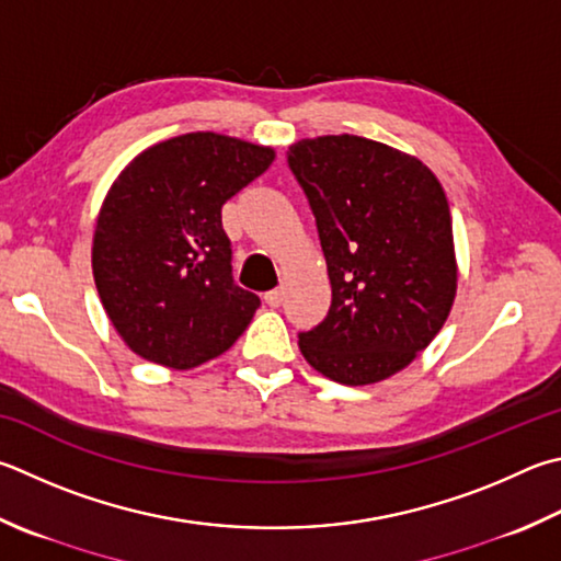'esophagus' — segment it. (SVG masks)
Returning a JSON list of instances; mask_svg holds the SVG:
<instances>
[{
  "instance_id": "obj_1",
  "label": "esophagus",
  "mask_w": 561,
  "mask_h": 561,
  "mask_svg": "<svg viewBox=\"0 0 561 561\" xmlns=\"http://www.w3.org/2000/svg\"><path fill=\"white\" fill-rule=\"evenodd\" d=\"M282 301H284V291L282 289H274V291L264 294V304H267V307H272V309H279Z\"/></svg>"
}]
</instances>
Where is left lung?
Wrapping results in <instances>:
<instances>
[{
  "instance_id": "left-lung-1",
  "label": "left lung",
  "mask_w": 561,
  "mask_h": 561,
  "mask_svg": "<svg viewBox=\"0 0 561 561\" xmlns=\"http://www.w3.org/2000/svg\"><path fill=\"white\" fill-rule=\"evenodd\" d=\"M289 167L316 216L331 309L299 335L316 373L373 385L404 370L442 331L458 262L442 181L407 151L358 135L289 147Z\"/></svg>"
}]
</instances>
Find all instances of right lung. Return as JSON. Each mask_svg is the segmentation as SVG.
I'll use <instances>...</instances> for the list:
<instances>
[{
  "label": "right lung",
  "instance_id": "right-lung-1",
  "mask_svg": "<svg viewBox=\"0 0 561 561\" xmlns=\"http://www.w3.org/2000/svg\"><path fill=\"white\" fill-rule=\"evenodd\" d=\"M264 145L188 131L151 145L112 181L93 236V277L131 353L191 370L226 353L260 299L232 284L220 210L272 167Z\"/></svg>",
  "mask_w": 561,
  "mask_h": 561
}]
</instances>
